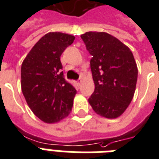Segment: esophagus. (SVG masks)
Listing matches in <instances>:
<instances>
[{
	"label": "esophagus",
	"instance_id": "1",
	"mask_svg": "<svg viewBox=\"0 0 159 159\" xmlns=\"http://www.w3.org/2000/svg\"><path fill=\"white\" fill-rule=\"evenodd\" d=\"M81 83H82V80H81V79H80V80H77V84H78V86H80Z\"/></svg>",
	"mask_w": 159,
	"mask_h": 159
}]
</instances>
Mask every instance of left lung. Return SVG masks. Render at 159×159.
Instances as JSON below:
<instances>
[{"label":"left lung","instance_id":"1","mask_svg":"<svg viewBox=\"0 0 159 159\" xmlns=\"http://www.w3.org/2000/svg\"><path fill=\"white\" fill-rule=\"evenodd\" d=\"M80 37L93 57L90 67L95 89L89 98L90 106L102 117H119L131 102L136 87L138 68L133 53L105 32H87Z\"/></svg>","mask_w":159,"mask_h":159}]
</instances>
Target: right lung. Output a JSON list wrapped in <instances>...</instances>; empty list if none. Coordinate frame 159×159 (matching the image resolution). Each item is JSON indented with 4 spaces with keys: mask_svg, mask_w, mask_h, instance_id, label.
I'll return each instance as SVG.
<instances>
[{
    "mask_svg": "<svg viewBox=\"0 0 159 159\" xmlns=\"http://www.w3.org/2000/svg\"><path fill=\"white\" fill-rule=\"evenodd\" d=\"M75 36L50 32L33 47L21 66V89L29 108L43 122H59L71 111L76 90L63 77L60 57Z\"/></svg>",
    "mask_w": 159,
    "mask_h": 159,
    "instance_id": "add662e5",
    "label": "right lung"
}]
</instances>
